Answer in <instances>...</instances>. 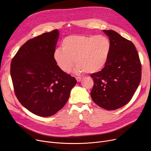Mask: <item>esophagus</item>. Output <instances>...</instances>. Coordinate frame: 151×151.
I'll return each mask as SVG.
<instances>
[{"instance_id": "obj_1", "label": "esophagus", "mask_w": 151, "mask_h": 151, "mask_svg": "<svg viewBox=\"0 0 151 151\" xmlns=\"http://www.w3.org/2000/svg\"><path fill=\"white\" fill-rule=\"evenodd\" d=\"M76 80H77L78 82H80V81L82 80V78H80V77H76Z\"/></svg>"}]
</instances>
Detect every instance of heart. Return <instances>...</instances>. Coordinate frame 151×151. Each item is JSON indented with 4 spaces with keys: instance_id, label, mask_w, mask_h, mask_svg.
Here are the masks:
<instances>
[{
    "instance_id": "1",
    "label": "heart",
    "mask_w": 151,
    "mask_h": 151,
    "mask_svg": "<svg viewBox=\"0 0 151 151\" xmlns=\"http://www.w3.org/2000/svg\"><path fill=\"white\" fill-rule=\"evenodd\" d=\"M111 50V43L104 35H71L65 37L62 49L54 52V58L57 66L65 73H68L76 64L75 73L86 71L93 73L99 71L107 63Z\"/></svg>"
}]
</instances>
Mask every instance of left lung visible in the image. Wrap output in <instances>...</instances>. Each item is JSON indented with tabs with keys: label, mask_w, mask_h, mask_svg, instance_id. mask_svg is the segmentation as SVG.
Returning a JSON list of instances; mask_svg holds the SVG:
<instances>
[{
	"label": "left lung",
	"mask_w": 151,
	"mask_h": 151,
	"mask_svg": "<svg viewBox=\"0 0 151 151\" xmlns=\"http://www.w3.org/2000/svg\"><path fill=\"white\" fill-rule=\"evenodd\" d=\"M109 38L111 50L107 64L91 75L94 86L93 101L108 110L122 107L129 102L141 78V65L133 42L113 30H103Z\"/></svg>",
	"instance_id": "left-lung-1"
}]
</instances>
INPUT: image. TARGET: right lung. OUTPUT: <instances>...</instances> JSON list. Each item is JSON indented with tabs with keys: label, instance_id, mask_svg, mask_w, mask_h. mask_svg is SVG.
<instances>
[{
	"label": "right lung",
	"instance_id": "obj_1",
	"mask_svg": "<svg viewBox=\"0 0 151 151\" xmlns=\"http://www.w3.org/2000/svg\"><path fill=\"white\" fill-rule=\"evenodd\" d=\"M59 33L55 29L29 39L11 62L10 75L18 100L40 116H52L62 109L77 83L54 60Z\"/></svg>",
	"mask_w": 151,
	"mask_h": 151
}]
</instances>
